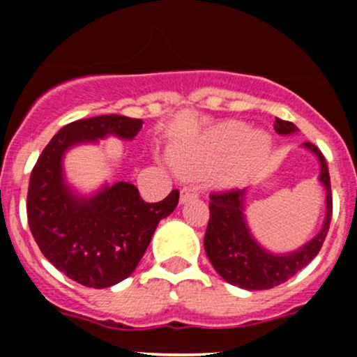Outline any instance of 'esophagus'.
<instances>
[{
    "mask_svg": "<svg viewBox=\"0 0 357 357\" xmlns=\"http://www.w3.org/2000/svg\"><path fill=\"white\" fill-rule=\"evenodd\" d=\"M197 190L192 188V186H185V188L181 190V193H179V204H188V202L195 200L197 199Z\"/></svg>",
    "mask_w": 357,
    "mask_h": 357,
    "instance_id": "34e87169",
    "label": "esophagus"
}]
</instances>
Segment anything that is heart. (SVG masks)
Returning <instances> with one entry per match:
<instances>
[{
	"mask_svg": "<svg viewBox=\"0 0 357 357\" xmlns=\"http://www.w3.org/2000/svg\"><path fill=\"white\" fill-rule=\"evenodd\" d=\"M273 152L266 131H250L245 122L225 121L211 126L197 139L171 152V162L185 176L215 171L221 188H238L262 167Z\"/></svg>",
	"mask_w": 357,
	"mask_h": 357,
	"instance_id": "1",
	"label": "heart"
}]
</instances>
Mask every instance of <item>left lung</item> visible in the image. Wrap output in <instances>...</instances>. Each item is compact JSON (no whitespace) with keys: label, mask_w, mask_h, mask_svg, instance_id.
<instances>
[{"label":"left lung","mask_w":357,"mask_h":357,"mask_svg":"<svg viewBox=\"0 0 357 357\" xmlns=\"http://www.w3.org/2000/svg\"><path fill=\"white\" fill-rule=\"evenodd\" d=\"M278 135L290 136L298 131L289 121L276 119ZM302 149L311 152L319 162V183L325 188V221L318 235L291 252H271L255 240L248 228L245 208L248 190H233L228 193L211 195V219L205 231L204 247L208 261L221 278L245 290H268L285 283L295 273L309 264L318 255L326 238L332 219V190L330 174L323 153L312 143H302Z\"/></svg>","instance_id":"obj_1"}]
</instances>
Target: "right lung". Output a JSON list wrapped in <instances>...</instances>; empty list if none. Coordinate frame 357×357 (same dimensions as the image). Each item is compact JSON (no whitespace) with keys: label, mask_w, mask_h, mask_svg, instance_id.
Wrapping results in <instances>:
<instances>
[{"label":"right lung","mask_w":357,"mask_h":357,"mask_svg":"<svg viewBox=\"0 0 357 357\" xmlns=\"http://www.w3.org/2000/svg\"><path fill=\"white\" fill-rule=\"evenodd\" d=\"M142 126V119L124 115L70 122L53 136L31 172L27 219L32 236L56 269L84 287L107 289L132 275L160 219L178 205L179 192L146 204L135 185L119 181L82 195L68 185L63 157L74 146L96 145L109 136L131 142Z\"/></svg>","instance_id":"right-lung-1"}]
</instances>
